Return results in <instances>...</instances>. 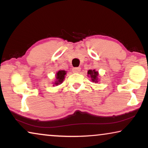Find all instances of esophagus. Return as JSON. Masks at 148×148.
<instances>
[{
    "mask_svg": "<svg viewBox=\"0 0 148 148\" xmlns=\"http://www.w3.org/2000/svg\"><path fill=\"white\" fill-rule=\"evenodd\" d=\"M72 70L73 73H79L81 71V68L80 67H74Z\"/></svg>",
    "mask_w": 148,
    "mask_h": 148,
    "instance_id": "1",
    "label": "esophagus"
}]
</instances>
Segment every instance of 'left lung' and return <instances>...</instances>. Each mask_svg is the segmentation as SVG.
Instances as JSON below:
<instances>
[{"label":"left lung","mask_w":148,"mask_h":148,"mask_svg":"<svg viewBox=\"0 0 148 148\" xmlns=\"http://www.w3.org/2000/svg\"><path fill=\"white\" fill-rule=\"evenodd\" d=\"M88 74L91 77L92 81L94 82H98V73L95 70H89L88 71Z\"/></svg>","instance_id":"obj_1"}]
</instances>
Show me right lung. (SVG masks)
<instances>
[{"instance_id": "add662e5", "label": "right lung", "mask_w": 148, "mask_h": 148, "mask_svg": "<svg viewBox=\"0 0 148 148\" xmlns=\"http://www.w3.org/2000/svg\"><path fill=\"white\" fill-rule=\"evenodd\" d=\"M66 75V71L63 70H60L59 71H58L57 73H56V82H55L54 84L55 85H58L61 84V83L63 82L64 79V75Z\"/></svg>"}]
</instances>
